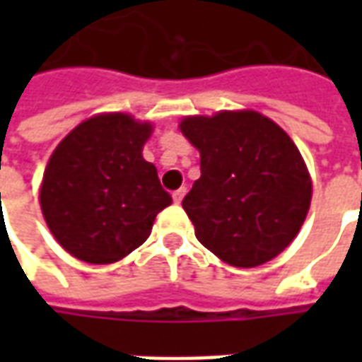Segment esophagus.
Here are the masks:
<instances>
[{"label": "esophagus", "instance_id": "esophagus-1", "mask_svg": "<svg viewBox=\"0 0 362 362\" xmlns=\"http://www.w3.org/2000/svg\"><path fill=\"white\" fill-rule=\"evenodd\" d=\"M186 196V188H180V189H176L173 194V199H174V204H180L182 202V197Z\"/></svg>", "mask_w": 362, "mask_h": 362}]
</instances>
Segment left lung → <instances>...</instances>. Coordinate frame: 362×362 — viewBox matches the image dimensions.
Listing matches in <instances>:
<instances>
[{"instance_id": "left-lung-1", "label": "left lung", "mask_w": 362, "mask_h": 362, "mask_svg": "<svg viewBox=\"0 0 362 362\" xmlns=\"http://www.w3.org/2000/svg\"><path fill=\"white\" fill-rule=\"evenodd\" d=\"M180 129L199 151L202 176L182 199L197 240L235 267L279 256L312 199L310 174L293 139L254 110L188 116Z\"/></svg>"}]
</instances>
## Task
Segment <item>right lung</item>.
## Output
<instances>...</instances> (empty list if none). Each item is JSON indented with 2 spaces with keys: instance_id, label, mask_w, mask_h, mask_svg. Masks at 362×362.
Segmentation results:
<instances>
[{
  "instance_id": "add662e5",
  "label": "right lung",
  "mask_w": 362,
  "mask_h": 362,
  "mask_svg": "<svg viewBox=\"0 0 362 362\" xmlns=\"http://www.w3.org/2000/svg\"><path fill=\"white\" fill-rule=\"evenodd\" d=\"M153 126L98 114L67 134L44 170L40 207L54 238L87 264H114L151 235L173 197L141 151Z\"/></svg>"
}]
</instances>
